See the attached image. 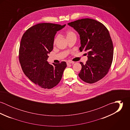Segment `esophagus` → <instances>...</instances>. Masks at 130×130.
Returning a JSON list of instances; mask_svg holds the SVG:
<instances>
[{"mask_svg":"<svg viewBox=\"0 0 130 130\" xmlns=\"http://www.w3.org/2000/svg\"><path fill=\"white\" fill-rule=\"evenodd\" d=\"M74 61H71V60H69L67 62V65H69L70 64H74Z\"/></svg>","mask_w":130,"mask_h":130,"instance_id":"1","label":"esophagus"}]
</instances>
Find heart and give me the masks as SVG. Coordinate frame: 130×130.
I'll list each match as a JSON object with an SVG mask.
<instances>
[{
    "label": "heart",
    "mask_w": 130,
    "mask_h": 130,
    "mask_svg": "<svg viewBox=\"0 0 130 130\" xmlns=\"http://www.w3.org/2000/svg\"><path fill=\"white\" fill-rule=\"evenodd\" d=\"M66 37L67 38H70V37H76V35L75 34V32H74L72 30H68L66 32ZM59 39V36H56L54 40V44H55L56 42L57 41V40H58Z\"/></svg>",
    "instance_id": "1"
}]
</instances>
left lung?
Returning <instances> with one entry per match:
<instances>
[{"label": "left lung", "mask_w": 130, "mask_h": 130, "mask_svg": "<svg viewBox=\"0 0 130 130\" xmlns=\"http://www.w3.org/2000/svg\"><path fill=\"white\" fill-rule=\"evenodd\" d=\"M68 25L79 35L80 51L88 52L86 64L80 62L79 77L89 84L100 80L108 74L113 59V44L108 29L101 22L91 19H78Z\"/></svg>", "instance_id": "8db88e82"}]
</instances>
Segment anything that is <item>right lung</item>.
I'll use <instances>...</instances> for the list:
<instances>
[{"label": "right lung", "instance_id": "obj_1", "mask_svg": "<svg viewBox=\"0 0 130 130\" xmlns=\"http://www.w3.org/2000/svg\"><path fill=\"white\" fill-rule=\"evenodd\" d=\"M66 26L51 23H38L28 28L21 38L19 60L25 75L43 89H50L60 81L67 67L65 61L50 64L48 54L53 50L56 33Z\"/></svg>", "mask_w": 130, "mask_h": 130}]
</instances>
